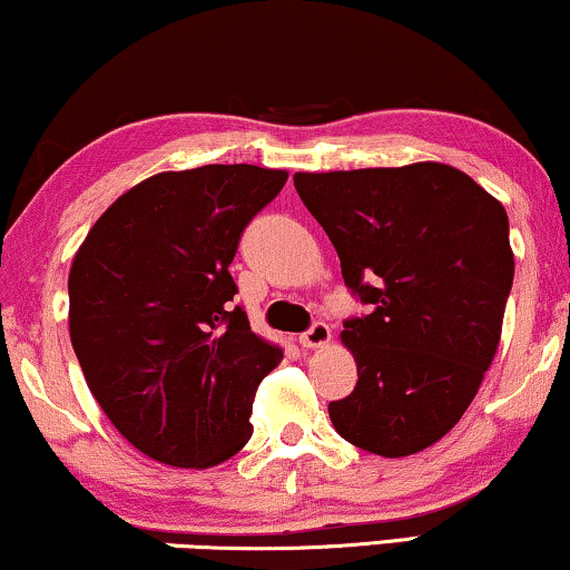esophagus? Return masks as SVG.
Instances as JSON below:
<instances>
[{
    "label": "esophagus",
    "instance_id": "1",
    "mask_svg": "<svg viewBox=\"0 0 570 570\" xmlns=\"http://www.w3.org/2000/svg\"><path fill=\"white\" fill-rule=\"evenodd\" d=\"M330 340H332V330H330V324H324V322L311 324V330H306L298 337L303 347H324V345H330Z\"/></svg>",
    "mask_w": 570,
    "mask_h": 570
}]
</instances>
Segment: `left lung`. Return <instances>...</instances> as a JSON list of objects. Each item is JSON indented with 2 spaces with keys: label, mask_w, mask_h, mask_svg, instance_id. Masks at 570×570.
<instances>
[{
  "label": "left lung",
  "mask_w": 570,
  "mask_h": 570,
  "mask_svg": "<svg viewBox=\"0 0 570 570\" xmlns=\"http://www.w3.org/2000/svg\"><path fill=\"white\" fill-rule=\"evenodd\" d=\"M293 184L371 308L340 334L357 384L330 402L334 431L386 459L417 454L462 420L495 357L513 283L509 215L443 163L295 174Z\"/></svg>",
  "instance_id": "left-lung-1"
}]
</instances>
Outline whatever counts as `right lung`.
Listing matches in <instances>:
<instances>
[{
	"mask_svg": "<svg viewBox=\"0 0 570 570\" xmlns=\"http://www.w3.org/2000/svg\"><path fill=\"white\" fill-rule=\"evenodd\" d=\"M287 170L155 174L92 225L69 269V337L116 431L155 462L207 470L252 439L259 381L283 350L233 306L240 233Z\"/></svg>",
	"mask_w": 570,
	"mask_h": 570,
	"instance_id": "add662e5",
	"label": "right lung"
}]
</instances>
